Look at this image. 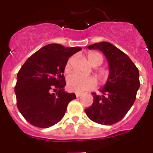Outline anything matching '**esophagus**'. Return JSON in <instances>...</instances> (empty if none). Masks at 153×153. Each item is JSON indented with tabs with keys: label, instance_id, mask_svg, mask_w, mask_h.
I'll use <instances>...</instances> for the list:
<instances>
[{
	"label": "esophagus",
	"instance_id": "1",
	"mask_svg": "<svg viewBox=\"0 0 153 153\" xmlns=\"http://www.w3.org/2000/svg\"><path fill=\"white\" fill-rule=\"evenodd\" d=\"M81 95H82V93H76V97H79Z\"/></svg>",
	"mask_w": 153,
	"mask_h": 153
}]
</instances>
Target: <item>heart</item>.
<instances>
[{
	"instance_id": "obj_1",
	"label": "heart",
	"mask_w": 153,
	"mask_h": 153,
	"mask_svg": "<svg viewBox=\"0 0 153 153\" xmlns=\"http://www.w3.org/2000/svg\"><path fill=\"white\" fill-rule=\"evenodd\" d=\"M73 58L67 60L64 67L65 73L70 72L71 70V63ZM89 63L93 67H97L102 63V56L97 52L90 53L87 55ZM97 86V80L92 76H85L79 74H72L67 78V86L70 91L80 93L85 90H92Z\"/></svg>"
}]
</instances>
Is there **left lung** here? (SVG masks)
I'll list each match as a JSON object with an SVG mask.
<instances>
[{
	"mask_svg": "<svg viewBox=\"0 0 153 153\" xmlns=\"http://www.w3.org/2000/svg\"><path fill=\"white\" fill-rule=\"evenodd\" d=\"M99 50L106 56L109 74L102 96L92 93L93 102L85 109L89 118L99 124L113 125L122 120L136 100L140 88V74L130 58L109 42H100L87 47Z\"/></svg>",
	"mask_w": 153,
	"mask_h": 153,
	"instance_id": "8db88e82",
	"label": "left lung"
}]
</instances>
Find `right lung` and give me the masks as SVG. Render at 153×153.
I'll return each mask as SVG.
<instances>
[{
    "instance_id": "right-lung-1",
    "label": "right lung",
    "mask_w": 153,
    "mask_h": 153,
    "mask_svg": "<svg viewBox=\"0 0 153 153\" xmlns=\"http://www.w3.org/2000/svg\"><path fill=\"white\" fill-rule=\"evenodd\" d=\"M81 50L48 44L31 55L19 70L14 88L17 106L31 125L48 128L62 120L68 103L76 99L75 93L64 90V67L69 57Z\"/></svg>"
}]
</instances>
